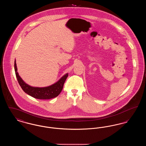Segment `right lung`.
I'll use <instances>...</instances> for the list:
<instances>
[{
    "label": "right lung",
    "mask_w": 146,
    "mask_h": 146,
    "mask_svg": "<svg viewBox=\"0 0 146 146\" xmlns=\"http://www.w3.org/2000/svg\"><path fill=\"white\" fill-rule=\"evenodd\" d=\"M15 71L17 81L21 88L26 94L37 99L47 100L57 97L62 90L63 85L68 77V74H66L63 76L57 83L45 88H35L32 87L25 83L19 76L17 73L16 61H15Z\"/></svg>",
    "instance_id": "1"
}]
</instances>
